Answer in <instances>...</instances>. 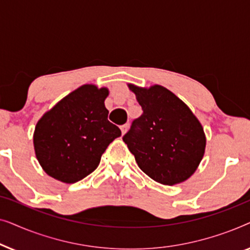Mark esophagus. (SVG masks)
<instances>
[{
	"label": "esophagus",
	"instance_id": "34e87169",
	"mask_svg": "<svg viewBox=\"0 0 250 250\" xmlns=\"http://www.w3.org/2000/svg\"><path fill=\"white\" fill-rule=\"evenodd\" d=\"M121 129H122V133H123V134H125V133L127 132V129H128V124H124V125H122V126H121Z\"/></svg>",
	"mask_w": 250,
	"mask_h": 250
}]
</instances>
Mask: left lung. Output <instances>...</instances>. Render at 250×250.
<instances>
[{
	"label": "left lung",
	"mask_w": 250,
	"mask_h": 250,
	"mask_svg": "<svg viewBox=\"0 0 250 250\" xmlns=\"http://www.w3.org/2000/svg\"><path fill=\"white\" fill-rule=\"evenodd\" d=\"M143 114L123 136L140 168L156 182L174 186L196 172L206 148L204 128L184 102L166 87L128 84Z\"/></svg>",
	"instance_id": "1"
}]
</instances>
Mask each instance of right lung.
<instances>
[{"mask_svg": "<svg viewBox=\"0 0 250 250\" xmlns=\"http://www.w3.org/2000/svg\"><path fill=\"white\" fill-rule=\"evenodd\" d=\"M108 88L85 84L58 102L37 122L36 158L47 175L63 183L83 180L121 129L108 121Z\"/></svg>", "mask_w": 250, "mask_h": 250, "instance_id": "obj_1", "label": "right lung"}]
</instances>
